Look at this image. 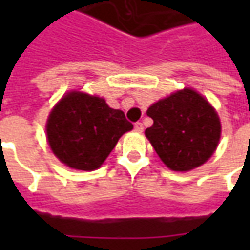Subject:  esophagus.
Listing matches in <instances>:
<instances>
[{
  "mask_svg": "<svg viewBox=\"0 0 250 250\" xmlns=\"http://www.w3.org/2000/svg\"><path fill=\"white\" fill-rule=\"evenodd\" d=\"M135 130L136 132H143V124L142 122H136L135 124Z\"/></svg>",
  "mask_w": 250,
  "mask_h": 250,
  "instance_id": "1",
  "label": "esophagus"
}]
</instances>
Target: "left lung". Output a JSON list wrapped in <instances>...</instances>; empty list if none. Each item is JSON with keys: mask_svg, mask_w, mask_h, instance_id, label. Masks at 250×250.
Listing matches in <instances>:
<instances>
[{"mask_svg": "<svg viewBox=\"0 0 250 250\" xmlns=\"http://www.w3.org/2000/svg\"><path fill=\"white\" fill-rule=\"evenodd\" d=\"M153 125L146 138L161 161L172 171H190L214 153L221 125L208 101L192 89H184L157 101L147 110Z\"/></svg>", "mask_w": 250, "mask_h": 250, "instance_id": "8db88e82", "label": "left lung"}]
</instances>
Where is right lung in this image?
<instances>
[{
    "label": "right lung",
    "mask_w": 250,
    "mask_h": 250,
    "mask_svg": "<svg viewBox=\"0 0 250 250\" xmlns=\"http://www.w3.org/2000/svg\"><path fill=\"white\" fill-rule=\"evenodd\" d=\"M45 128L48 145L63 164L93 171L133 125L122 111L110 108L104 99L72 91L54 107Z\"/></svg>",
    "instance_id": "add662e5"
}]
</instances>
